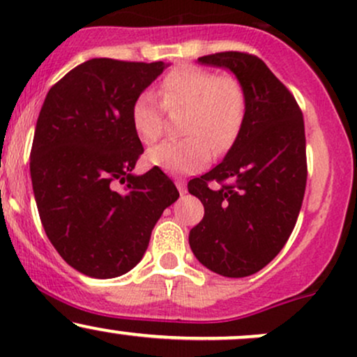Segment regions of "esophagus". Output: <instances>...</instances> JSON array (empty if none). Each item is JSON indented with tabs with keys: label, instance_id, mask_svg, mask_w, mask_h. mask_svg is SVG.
Returning <instances> with one entry per match:
<instances>
[{
	"label": "esophagus",
	"instance_id": "esophagus-1",
	"mask_svg": "<svg viewBox=\"0 0 357 357\" xmlns=\"http://www.w3.org/2000/svg\"><path fill=\"white\" fill-rule=\"evenodd\" d=\"M174 183H176V188H178V191L181 192V195H184V192H186V183H184V179L176 178Z\"/></svg>",
	"mask_w": 357,
	"mask_h": 357
}]
</instances>
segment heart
I'll return each mask as SVG.
<instances>
[{
  "mask_svg": "<svg viewBox=\"0 0 357 357\" xmlns=\"http://www.w3.org/2000/svg\"><path fill=\"white\" fill-rule=\"evenodd\" d=\"M166 107L190 105L186 139H167L147 151L151 166L169 174L196 173L210 162L213 145L227 149L240 132L245 117V92L233 77H218L206 68L184 65L161 82ZM130 122L142 142H154L162 130V109L154 93L142 92L130 107Z\"/></svg>",
  "mask_w": 357,
  "mask_h": 357,
  "instance_id": "b5f03b06",
  "label": "heart"
}]
</instances>
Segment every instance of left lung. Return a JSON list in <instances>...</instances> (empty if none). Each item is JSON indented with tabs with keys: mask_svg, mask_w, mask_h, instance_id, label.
I'll return each instance as SVG.
<instances>
[{
	"mask_svg": "<svg viewBox=\"0 0 357 357\" xmlns=\"http://www.w3.org/2000/svg\"><path fill=\"white\" fill-rule=\"evenodd\" d=\"M198 61L235 75L245 117L223 161L188 183L204 206L190 247L211 272L248 277L277 257L296 227L307 181L304 119L292 93L257 56L221 52ZM225 178L234 184L207 186Z\"/></svg>",
	"mask_w": 357,
	"mask_h": 357,
	"instance_id": "8db88e82",
	"label": "left lung"
}]
</instances>
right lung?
Segmentation results:
<instances>
[{"mask_svg": "<svg viewBox=\"0 0 357 357\" xmlns=\"http://www.w3.org/2000/svg\"><path fill=\"white\" fill-rule=\"evenodd\" d=\"M169 65L92 59L45 97L30 155L35 202L48 240L87 277L136 267L154 225L179 198L159 167L132 173L144 149L130 107Z\"/></svg>", "mask_w": 357, "mask_h": 357, "instance_id": "add662e5", "label": "right lung"}]
</instances>
